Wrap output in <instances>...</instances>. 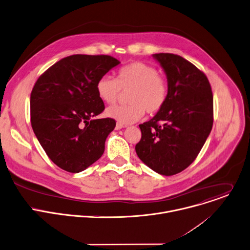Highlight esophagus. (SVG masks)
Listing matches in <instances>:
<instances>
[{"label": "esophagus", "instance_id": "obj_1", "mask_svg": "<svg viewBox=\"0 0 250 250\" xmlns=\"http://www.w3.org/2000/svg\"><path fill=\"white\" fill-rule=\"evenodd\" d=\"M124 127H125V126H124L123 124H121V123H117V124H116L115 129H116V130H121V129H122V128H124Z\"/></svg>", "mask_w": 250, "mask_h": 250}]
</instances>
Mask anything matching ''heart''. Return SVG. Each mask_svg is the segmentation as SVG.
Listing matches in <instances>:
<instances>
[{
    "label": "heart",
    "mask_w": 250,
    "mask_h": 250,
    "mask_svg": "<svg viewBox=\"0 0 250 250\" xmlns=\"http://www.w3.org/2000/svg\"><path fill=\"white\" fill-rule=\"evenodd\" d=\"M96 92L107 104L116 102L122 92H129L128 105L111 106L105 113L121 124H131L139 120L145 111L151 115L159 112L167 100L168 84L156 67L138 62L122 67L116 79L101 76L96 82Z\"/></svg>",
    "instance_id": "b5f03b06"
}]
</instances>
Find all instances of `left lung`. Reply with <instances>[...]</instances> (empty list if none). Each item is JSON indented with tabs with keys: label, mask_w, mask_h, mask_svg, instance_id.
I'll return each mask as SVG.
<instances>
[{
	"label": "left lung",
	"mask_w": 250,
	"mask_h": 250,
	"mask_svg": "<svg viewBox=\"0 0 250 250\" xmlns=\"http://www.w3.org/2000/svg\"><path fill=\"white\" fill-rule=\"evenodd\" d=\"M168 81L162 109L140 124L142 137L135 147L140 160L163 176H173L195 161L212 128L213 97L208 77L173 53H156Z\"/></svg>",
	"instance_id": "obj_1"
}]
</instances>
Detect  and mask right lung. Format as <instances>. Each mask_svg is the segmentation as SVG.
<instances>
[{"label":"right lung","instance_id":"1","mask_svg":"<svg viewBox=\"0 0 250 250\" xmlns=\"http://www.w3.org/2000/svg\"><path fill=\"white\" fill-rule=\"evenodd\" d=\"M120 63L109 55L74 54L54 63L31 94V122L48 158L61 169L79 173L104 153L114 119H95L104 110L97 80Z\"/></svg>","mask_w":250,"mask_h":250}]
</instances>
